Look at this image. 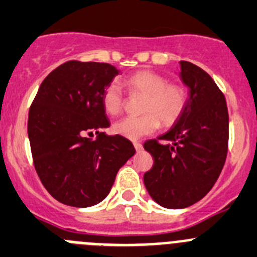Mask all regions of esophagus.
Wrapping results in <instances>:
<instances>
[{
  "label": "esophagus",
  "mask_w": 257,
  "mask_h": 257,
  "mask_svg": "<svg viewBox=\"0 0 257 257\" xmlns=\"http://www.w3.org/2000/svg\"><path fill=\"white\" fill-rule=\"evenodd\" d=\"M134 146H135L136 151L143 150V144H141V143H134Z\"/></svg>",
  "instance_id": "esophagus-1"
}]
</instances>
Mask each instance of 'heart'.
Segmentation results:
<instances>
[{"mask_svg":"<svg viewBox=\"0 0 257 257\" xmlns=\"http://www.w3.org/2000/svg\"><path fill=\"white\" fill-rule=\"evenodd\" d=\"M131 96H143L141 116H128L112 126L116 135L128 140H138L154 134L160 126L170 127L182 117L187 107V92L177 83H168L167 78L150 70H140L123 80ZM102 106L111 116L123 109L124 97L116 82L104 88Z\"/></svg>","mask_w":257,"mask_h":257,"instance_id":"1","label":"heart"}]
</instances>
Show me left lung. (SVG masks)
Listing matches in <instances>:
<instances>
[{"mask_svg": "<svg viewBox=\"0 0 257 257\" xmlns=\"http://www.w3.org/2000/svg\"><path fill=\"white\" fill-rule=\"evenodd\" d=\"M180 78L189 88L182 117L167 134L144 144L154 158L144 174L146 189L156 203L172 209L192 206L212 189L228 150V111L221 89L208 73L184 60Z\"/></svg>", "mask_w": 257, "mask_h": 257, "instance_id": "left-lung-1", "label": "left lung"}]
</instances>
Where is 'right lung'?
<instances>
[{"label": "right lung", "mask_w": 257, "mask_h": 257, "mask_svg": "<svg viewBox=\"0 0 257 257\" xmlns=\"http://www.w3.org/2000/svg\"><path fill=\"white\" fill-rule=\"evenodd\" d=\"M118 74L111 64L70 60L41 83L29 111L34 167L60 203L90 207L108 195L119 168L135 154L126 138L107 136L104 88ZM96 141L87 138L93 133Z\"/></svg>", "instance_id": "obj_1"}]
</instances>
